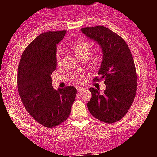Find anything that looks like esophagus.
<instances>
[{
  "instance_id": "34e87169",
  "label": "esophagus",
  "mask_w": 157,
  "mask_h": 157,
  "mask_svg": "<svg viewBox=\"0 0 157 157\" xmlns=\"http://www.w3.org/2000/svg\"><path fill=\"white\" fill-rule=\"evenodd\" d=\"M77 91L78 93H81L82 91H83V89H82L81 87H77Z\"/></svg>"
}]
</instances>
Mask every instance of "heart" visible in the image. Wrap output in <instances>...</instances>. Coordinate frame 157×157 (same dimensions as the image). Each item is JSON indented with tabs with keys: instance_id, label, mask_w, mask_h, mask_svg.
I'll use <instances>...</instances> for the list:
<instances>
[{
	"instance_id": "b5f03b06",
	"label": "heart",
	"mask_w": 157,
	"mask_h": 157,
	"mask_svg": "<svg viewBox=\"0 0 157 157\" xmlns=\"http://www.w3.org/2000/svg\"><path fill=\"white\" fill-rule=\"evenodd\" d=\"M73 51L75 52V55L78 59H82L85 57H90L92 55L93 52H94V47H93L92 44L88 41H79L78 42L75 43L73 46ZM61 58L62 54L61 50L58 48L56 51L55 53V59L57 64H59L61 63ZM76 81L78 82H80L82 81L81 79H77Z\"/></svg>"
}]
</instances>
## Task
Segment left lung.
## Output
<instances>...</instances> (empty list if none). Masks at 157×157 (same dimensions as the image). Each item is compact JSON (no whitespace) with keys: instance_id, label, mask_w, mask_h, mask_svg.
<instances>
[{"instance_id":"left-lung-1","label":"left lung","mask_w":157,"mask_h":157,"mask_svg":"<svg viewBox=\"0 0 157 157\" xmlns=\"http://www.w3.org/2000/svg\"><path fill=\"white\" fill-rule=\"evenodd\" d=\"M82 32L101 45L103 59L99 77L104 80L106 90L100 94L90 88L92 94L87 107L94 117L106 123L119 121L133 104L138 86V78L132 54L126 41L109 28L102 26L83 27Z\"/></svg>"}]
</instances>
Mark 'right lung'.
I'll return each mask as SVG.
<instances>
[{
    "label": "right lung",
    "instance_id": "add662e5",
    "mask_svg": "<svg viewBox=\"0 0 157 157\" xmlns=\"http://www.w3.org/2000/svg\"><path fill=\"white\" fill-rule=\"evenodd\" d=\"M65 30L44 32L25 48L18 67L17 85L25 109L45 127L63 123L70 115L77 90L71 86L56 90L51 75L56 70V44Z\"/></svg>",
    "mask_w": 157,
    "mask_h": 157
}]
</instances>
